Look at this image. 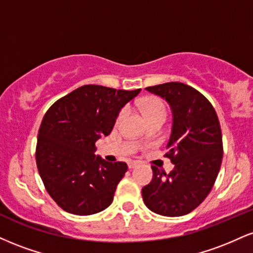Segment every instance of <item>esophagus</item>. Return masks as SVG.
<instances>
[{
	"label": "esophagus",
	"mask_w": 253,
	"mask_h": 253,
	"mask_svg": "<svg viewBox=\"0 0 253 253\" xmlns=\"http://www.w3.org/2000/svg\"><path fill=\"white\" fill-rule=\"evenodd\" d=\"M136 165H139V161H136V160H129L128 161V167H129V169H134Z\"/></svg>",
	"instance_id": "esophagus-1"
}]
</instances>
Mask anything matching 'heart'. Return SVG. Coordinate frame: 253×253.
<instances>
[{"instance_id":"obj_1","label":"heart","mask_w":253,"mask_h":253,"mask_svg":"<svg viewBox=\"0 0 253 253\" xmlns=\"http://www.w3.org/2000/svg\"><path fill=\"white\" fill-rule=\"evenodd\" d=\"M141 112L144 113L146 119H153V118H166L167 109L165 103L161 101L158 97H144L140 100L139 102ZM126 113V108H123L119 112L117 121H120Z\"/></svg>"}]
</instances>
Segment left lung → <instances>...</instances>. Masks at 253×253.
<instances>
[{"mask_svg":"<svg viewBox=\"0 0 253 253\" xmlns=\"http://www.w3.org/2000/svg\"><path fill=\"white\" fill-rule=\"evenodd\" d=\"M146 89L171 106L173 125L166 157L174 169L166 173L152 166L153 179L142 188V199L154 213L185 215L204 202L218 176L223 160L220 124L211 102L188 84L167 82Z\"/></svg>","mask_w":253,"mask_h":253,"instance_id":"left-lung-1","label":"left lung"}]
</instances>
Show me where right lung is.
Listing matches in <instances>:
<instances>
[{
  "instance_id": "add662e5",
  "label": "right lung",
  "mask_w": 253,
  "mask_h": 253,
  "mask_svg": "<svg viewBox=\"0 0 253 253\" xmlns=\"http://www.w3.org/2000/svg\"><path fill=\"white\" fill-rule=\"evenodd\" d=\"M140 90L84 84L54 102L44 114L36 165L47 192L66 212L89 215L113 202L128 167L95 156V142L112 132L120 109Z\"/></svg>"
}]
</instances>
